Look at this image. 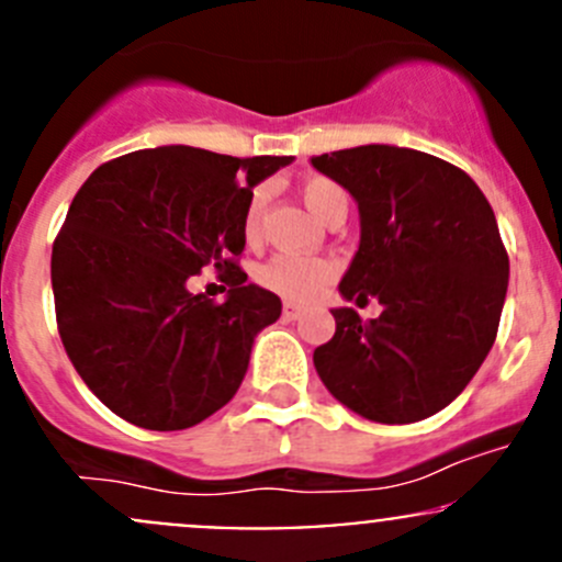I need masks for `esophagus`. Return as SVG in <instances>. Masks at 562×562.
<instances>
[{
  "label": "esophagus",
  "instance_id": "34e87169",
  "mask_svg": "<svg viewBox=\"0 0 562 562\" xmlns=\"http://www.w3.org/2000/svg\"><path fill=\"white\" fill-rule=\"evenodd\" d=\"M282 315H285L288 321H296V317L302 315V304H296V302H285V307H282Z\"/></svg>",
  "mask_w": 562,
  "mask_h": 562
}]
</instances>
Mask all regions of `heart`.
<instances>
[{
	"label": "heart",
	"instance_id": "heart-1",
	"mask_svg": "<svg viewBox=\"0 0 562 562\" xmlns=\"http://www.w3.org/2000/svg\"><path fill=\"white\" fill-rule=\"evenodd\" d=\"M302 198L317 220H323L328 212H334V209L348 206V195H345L342 187L331 179H321V176L304 181ZM260 209H263V192L258 190L252 192L245 212V234L249 239L258 236ZM260 280H263L266 288L280 293V296L304 302V299L317 296V293L334 280V266L328 263V260H310L299 258V255L282 252L274 255V258L260 269Z\"/></svg>",
	"mask_w": 562,
	"mask_h": 562
}]
</instances>
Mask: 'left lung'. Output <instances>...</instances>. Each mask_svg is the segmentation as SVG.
<instances>
[{
  "mask_svg": "<svg viewBox=\"0 0 562 562\" xmlns=\"http://www.w3.org/2000/svg\"><path fill=\"white\" fill-rule=\"evenodd\" d=\"M359 206L345 302L378 299L364 323L334 307L337 331L313 361L334 400L378 424L435 416L462 394L495 342L508 255L468 173L418 149L367 144L313 157Z\"/></svg>",
  "mask_w": 562,
  "mask_h": 562,
  "instance_id": "obj_1",
  "label": "left lung"
}]
</instances>
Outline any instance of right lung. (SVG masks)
Returning <instances> with one entry per match:
<instances>
[{"label":"right lung","mask_w":562,"mask_h":562,"mask_svg":"<svg viewBox=\"0 0 562 562\" xmlns=\"http://www.w3.org/2000/svg\"><path fill=\"white\" fill-rule=\"evenodd\" d=\"M291 162L157 146L76 192L50 252L56 323L78 375L124 422L173 432L234 400L255 337L282 313L234 263L245 212L252 187ZM201 268L226 271L225 303L189 293Z\"/></svg>","instance_id":"right-lung-1"}]
</instances>
